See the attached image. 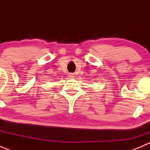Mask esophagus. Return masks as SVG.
Segmentation results:
<instances>
[{"mask_svg": "<svg viewBox=\"0 0 150 150\" xmlns=\"http://www.w3.org/2000/svg\"><path fill=\"white\" fill-rule=\"evenodd\" d=\"M68 76H69V78H74V74L73 73H69V75H68Z\"/></svg>", "mask_w": 150, "mask_h": 150, "instance_id": "34e87169", "label": "esophagus"}]
</instances>
